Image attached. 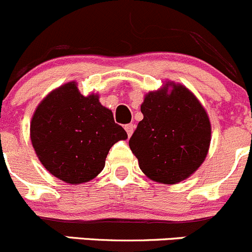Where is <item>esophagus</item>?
<instances>
[{
    "mask_svg": "<svg viewBox=\"0 0 252 252\" xmlns=\"http://www.w3.org/2000/svg\"><path fill=\"white\" fill-rule=\"evenodd\" d=\"M125 129L127 132V134H128V137L131 136L132 133H133V129H134V125L133 124H128V125L125 126Z\"/></svg>",
    "mask_w": 252,
    "mask_h": 252,
    "instance_id": "obj_1",
    "label": "esophagus"
}]
</instances>
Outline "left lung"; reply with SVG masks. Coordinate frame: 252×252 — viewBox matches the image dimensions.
<instances>
[{
	"instance_id": "1",
	"label": "left lung",
	"mask_w": 252,
	"mask_h": 252,
	"mask_svg": "<svg viewBox=\"0 0 252 252\" xmlns=\"http://www.w3.org/2000/svg\"><path fill=\"white\" fill-rule=\"evenodd\" d=\"M141 111L143 120L128 141L141 170L161 184L188 179L210 148L211 123L203 106L188 88L170 83L147 94Z\"/></svg>"
}]
</instances>
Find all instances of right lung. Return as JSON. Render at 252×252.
I'll use <instances>...</instances> for the list:
<instances>
[{
    "label": "right lung",
    "instance_id": "add662e5",
    "mask_svg": "<svg viewBox=\"0 0 252 252\" xmlns=\"http://www.w3.org/2000/svg\"><path fill=\"white\" fill-rule=\"evenodd\" d=\"M35 153L46 170L64 183H87L104 169L111 147L127 133L98 95L84 96L74 82L39 104L31 124Z\"/></svg>",
    "mask_w": 252,
    "mask_h": 252
}]
</instances>
